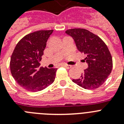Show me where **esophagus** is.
I'll return each instance as SVG.
<instances>
[{
    "instance_id": "34e87169",
    "label": "esophagus",
    "mask_w": 124,
    "mask_h": 124,
    "mask_svg": "<svg viewBox=\"0 0 124 124\" xmlns=\"http://www.w3.org/2000/svg\"><path fill=\"white\" fill-rule=\"evenodd\" d=\"M62 66H64V67H65V68H68V69H69V68H71V65H69V64H63Z\"/></svg>"
}]
</instances>
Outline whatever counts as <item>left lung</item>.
I'll list each match as a JSON object with an SVG mask.
<instances>
[{
	"instance_id": "1",
	"label": "left lung",
	"mask_w": 124,
	"mask_h": 124,
	"mask_svg": "<svg viewBox=\"0 0 124 124\" xmlns=\"http://www.w3.org/2000/svg\"><path fill=\"white\" fill-rule=\"evenodd\" d=\"M65 33L73 39L77 49L86 55L87 69L72 81L85 89L94 90L106 81L112 70V58L105 43L98 36L85 29H68Z\"/></svg>"
}]
</instances>
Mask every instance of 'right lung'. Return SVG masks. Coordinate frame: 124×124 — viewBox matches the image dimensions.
I'll return each mask as SVG.
<instances>
[{
	"label": "right lung",
	"mask_w": 124,
	"mask_h": 124,
	"mask_svg": "<svg viewBox=\"0 0 124 124\" xmlns=\"http://www.w3.org/2000/svg\"><path fill=\"white\" fill-rule=\"evenodd\" d=\"M53 30L29 34L17 44L10 58L11 74L17 83L32 92L44 90L53 83L57 68L39 67L46 43Z\"/></svg>",
	"instance_id": "right-lung-1"
}]
</instances>
